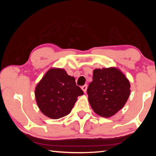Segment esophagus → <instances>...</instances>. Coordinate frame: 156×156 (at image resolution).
<instances>
[{"label":"esophagus","mask_w":156,"mask_h":156,"mask_svg":"<svg viewBox=\"0 0 156 156\" xmlns=\"http://www.w3.org/2000/svg\"><path fill=\"white\" fill-rule=\"evenodd\" d=\"M81 89H83V91L84 92V93H85L86 91H87V84H84V85L81 87Z\"/></svg>","instance_id":"obj_1"}]
</instances>
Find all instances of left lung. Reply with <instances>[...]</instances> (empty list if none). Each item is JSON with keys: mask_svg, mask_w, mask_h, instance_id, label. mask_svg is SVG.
Returning a JSON list of instances; mask_svg holds the SVG:
<instances>
[{"mask_svg": "<svg viewBox=\"0 0 156 156\" xmlns=\"http://www.w3.org/2000/svg\"><path fill=\"white\" fill-rule=\"evenodd\" d=\"M130 83L123 73L114 67L94 71L93 81L87 90L94 112L111 117L122 109L130 94Z\"/></svg>", "mask_w": 156, "mask_h": 156, "instance_id": "left-lung-1", "label": "left lung"}]
</instances>
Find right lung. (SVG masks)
Instances as JSON below:
<instances>
[{
    "label": "right lung",
    "instance_id": "add662e5",
    "mask_svg": "<svg viewBox=\"0 0 156 156\" xmlns=\"http://www.w3.org/2000/svg\"><path fill=\"white\" fill-rule=\"evenodd\" d=\"M83 91L62 69H51L37 84L35 96L42 113L52 119L68 115Z\"/></svg>",
    "mask_w": 156,
    "mask_h": 156
}]
</instances>
